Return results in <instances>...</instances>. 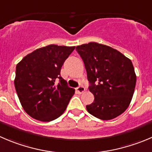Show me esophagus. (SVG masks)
Here are the masks:
<instances>
[{
	"instance_id": "1",
	"label": "esophagus",
	"mask_w": 152,
	"mask_h": 152,
	"mask_svg": "<svg viewBox=\"0 0 152 152\" xmlns=\"http://www.w3.org/2000/svg\"><path fill=\"white\" fill-rule=\"evenodd\" d=\"M76 91H77V93H79V94H82V93L85 91V88H84L83 86H79L76 88Z\"/></svg>"
}]
</instances>
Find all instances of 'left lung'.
I'll list each match as a JSON object with an SVG mask.
<instances>
[{
	"label": "left lung",
	"instance_id": "obj_1",
	"mask_svg": "<svg viewBox=\"0 0 152 152\" xmlns=\"http://www.w3.org/2000/svg\"><path fill=\"white\" fill-rule=\"evenodd\" d=\"M82 57L94 101L86 105L91 115L102 120L120 116L129 106L137 76L132 61L107 45L90 42L76 47Z\"/></svg>",
	"mask_w": 152,
	"mask_h": 152
}]
</instances>
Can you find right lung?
<instances>
[{"label":"right lung","mask_w":152,"mask_h":152,"mask_svg":"<svg viewBox=\"0 0 152 152\" xmlns=\"http://www.w3.org/2000/svg\"><path fill=\"white\" fill-rule=\"evenodd\" d=\"M74 49L48 45L26 55L17 64L15 87L22 107L31 117L50 122L67 108L75 90L67 86L60 72Z\"/></svg>","instance_id":"add662e5"}]
</instances>
